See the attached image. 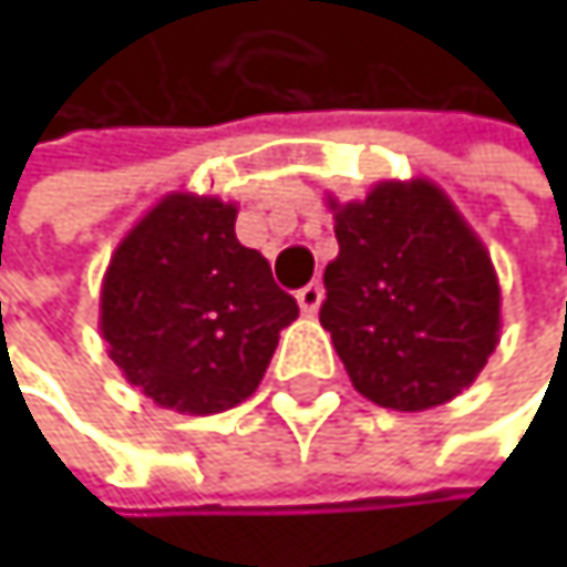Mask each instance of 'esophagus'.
I'll use <instances>...</instances> for the list:
<instances>
[{"label": "esophagus", "mask_w": 567, "mask_h": 567, "mask_svg": "<svg viewBox=\"0 0 567 567\" xmlns=\"http://www.w3.org/2000/svg\"><path fill=\"white\" fill-rule=\"evenodd\" d=\"M295 298H298V305H301V311H305V315H315V311L321 308L324 288H321L318 282H308L305 288H298V295H295Z\"/></svg>", "instance_id": "34e87169"}]
</instances>
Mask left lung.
Segmentation results:
<instances>
[{
	"label": "left lung",
	"instance_id": "obj_1",
	"mask_svg": "<svg viewBox=\"0 0 567 567\" xmlns=\"http://www.w3.org/2000/svg\"><path fill=\"white\" fill-rule=\"evenodd\" d=\"M321 328L354 391L391 410L460 396L499 344V279L483 239L423 176L338 203Z\"/></svg>",
	"mask_w": 567,
	"mask_h": 567
}]
</instances>
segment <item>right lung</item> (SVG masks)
Here are the masks:
<instances>
[{
  "label": "right lung",
  "mask_w": 567,
  "mask_h": 567,
  "mask_svg": "<svg viewBox=\"0 0 567 567\" xmlns=\"http://www.w3.org/2000/svg\"><path fill=\"white\" fill-rule=\"evenodd\" d=\"M236 203L167 193L117 243L101 282V338L131 388L189 416L256 394L298 318L262 252L236 239Z\"/></svg>",
  "instance_id": "add662e5"
}]
</instances>
